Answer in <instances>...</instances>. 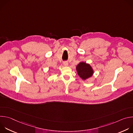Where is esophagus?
<instances>
[{"label": "esophagus", "instance_id": "34e87169", "mask_svg": "<svg viewBox=\"0 0 133 133\" xmlns=\"http://www.w3.org/2000/svg\"><path fill=\"white\" fill-rule=\"evenodd\" d=\"M63 65L64 66H67L68 65V64L67 62H63Z\"/></svg>", "mask_w": 133, "mask_h": 133}]
</instances>
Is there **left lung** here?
Wrapping results in <instances>:
<instances>
[{
    "mask_svg": "<svg viewBox=\"0 0 133 133\" xmlns=\"http://www.w3.org/2000/svg\"><path fill=\"white\" fill-rule=\"evenodd\" d=\"M77 74L83 80L86 81L92 76L94 71L89 64L81 62L76 67Z\"/></svg>",
    "mask_w": 133,
    "mask_h": 133,
    "instance_id": "left-lung-1",
    "label": "left lung"
}]
</instances>
